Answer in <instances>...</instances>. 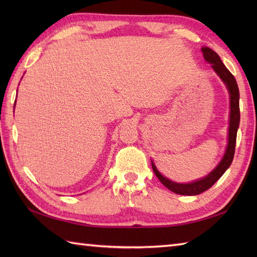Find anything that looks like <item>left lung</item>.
<instances>
[{"mask_svg": "<svg viewBox=\"0 0 257 257\" xmlns=\"http://www.w3.org/2000/svg\"><path fill=\"white\" fill-rule=\"evenodd\" d=\"M202 53L206 62L212 64V68L214 69V72L220 76V78L224 81L226 85L228 92H230V127H228V144L226 147L225 155L223 157L222 161L219 163L214 170H213L209 176L205 178L198 180V181L192 183H177L170 181V180L165 178L162 174L157 170L155 163L152 162V169L158 179L160 180L161 183L167 187L169 190H171L172 192L182 194V195H196L202 192H204L207 189H210L213 184H214L217 180H219L223 173L226 171V169L231 166L234 158V152H235V144H236V134L237 128L239 124V91L238 87L236 84L235 77L231 74L225 65L222 63L220 56L217 54L212 51L209 47H202Z\"/></svg>", "mask_w": 257, "mask_h": 257, "instance_id": "1", "label": "left lung"}]
</instances>
